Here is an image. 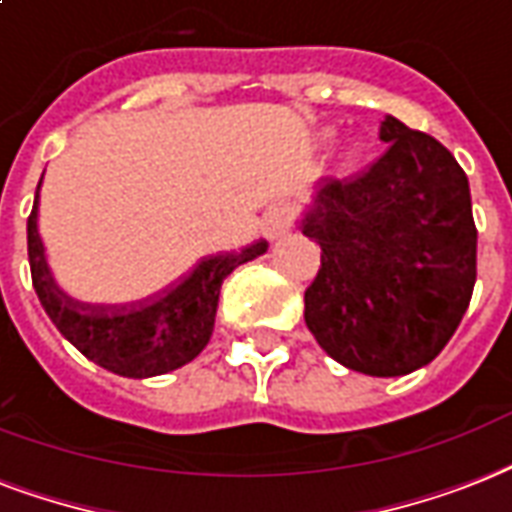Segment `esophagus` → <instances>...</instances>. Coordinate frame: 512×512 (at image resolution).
I'll use <instances>...</instances> for the list:
<instances>
[{"mask_svg":"<svg viewBox=\"0 0 512 512\" xmlns=\"http://www.w3.org/2000/svg\"><path fill=\"white\" fill-rule=\"evenodd\" d=\"M293 224V208L288 205H272L267 213H264V232H267L269 240H280V237L291 229Z\"/></svg>","mask_w":512,"mask_h":512,"instance_id":"esophagus-1","label":"esophagus"}]
</instances>
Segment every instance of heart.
Wrapping results in <instances>:
<instances>
[{"mask_svg":"<svg viewBox=\"0 0 512 512\" xmlns=\"http://www.w3.org/2000/svg\"><path fill=\"white\" fill-rule=\"evenodd\" d=\"M331 138H334V128L320 130V141H331ZM360 157H363L360 146H352L350 152H347V157H344V165H347V168H355V165L360 162Z\"/></svg>","mask_w":512,"mask_h":512,"instance_id":"b5f03b06","label":"heart"}]
</instances>
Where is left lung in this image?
I'll return each mask as SVG.
<instances>
[{"label": "left lung", "instance_id": "8db88e82", "mask_svg": "<svg viewBox=\"0 0 512 512\" xmlns=\"http://www.w3.org/2000/svg\"><path fill=\"white\" fill-rule=\"evenodd\" d=\"M387 152L315 186L299 229L320 245L304 320L323 350L368 376L427 366L465 315L475 232L465 170L433 136L384 117Z\"/></svg>", "mask_w": 512, "mask_h": 512}]
</instances>
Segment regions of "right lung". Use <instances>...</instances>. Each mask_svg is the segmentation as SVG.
Returning <instances> with one entry per match:
<instances>
[{"mask_svg":"<svg viewBox=\"0 0 512 512\" xmlns=\"http://www.w3.org/2000/svg\"><path fill=\"white\" fill-rule=\"evenodd\" d=\"M42 186V181H39ZM39 186L29 216L31 283L55 328L112 374L146 379L186 366L211 342L224 277L267 251V240H253L240 251L205 256L176 283L130 304H87L55 283L39 237Z\"/></svg>","mask_w":512,"mask_h":512,"instance_id":"1","label":"right lung"}]
</instances>
